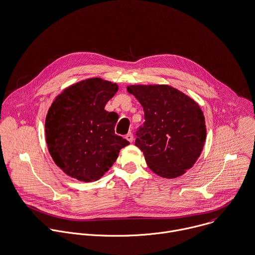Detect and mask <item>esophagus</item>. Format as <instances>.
<instances>
[{
    "instance_id": "obj_1",
    "label": "esophagus",
    "mask_w": 255,
    "mask_h": 255,
    "mask_svg": "<svg viewBox=\"0 0 255 255\" xmlns=\"http://www.w3.org/2000/svg\"><path fill=\"white\" fill-rule=\"evenodd\" d=\"M130 143H132L133 142V140H134V137H133V134L130 132V133H128L127 135H126V137H125Z\"/></svg>"
}]
</instances>
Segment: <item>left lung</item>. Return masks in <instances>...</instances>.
Wrapping results in <instances>:
<instances>
[{
	"mask_svg": "<svg viewBox=\"0 0 255 255\" xmlns=\"http://www.w3.org/2000/svg\"><path fill=\"white\" fill-rule=\"evenodd\" d=\"M144 109L145 122L136 132L135 145L158 176L178 178L199 159L207 137L199 104L169 85H129Z\"/></svg>",
	"mask_w": 255,
	"mask_h": 255,
	"instance_id": "left-lung-1",
	"label": "left lung"
}]
</instances>
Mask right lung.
<instances>
[{
  "instance_id": "right-lung-1",
  "label": "right lung",
  "mask_w": 255,
  "mask_h": 255,
  "mask_svg": "<svg viewBox=\"0 0 255 255\" xmlns=\"http://www.w3.org/2000/svg\"><path fill=\"white\" fill-rule=\"evenodd\" d=\"M117 91L116 83L93 77L68 86L51 103L45 140L52 160L69 177L99 180L129 145L114 132L118 114L104 109Z\"/></svg>"
}]
</instances>
